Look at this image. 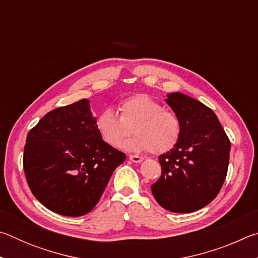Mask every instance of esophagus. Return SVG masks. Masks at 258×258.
Returning <instances> with one entry per match:
<instances>
[{"label": "esophagus", "mask_w": 258, "mask_h": 258, "mask_svg": "<svg viewBox=\"0 0 258 258\" xmlns=\"http://www.w3.org/2000/svg\"><path fill=\"white\" fill-rule=\"evenodd\" d=\"M130 160H132L133 163H141L143 158L141 156H138V155H130Z\"/></svg>", "instance_id": "1"}]
</instances>
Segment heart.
<instances>
[{
	"mask_svg": "<svg viewBox=\"0 0 258 258\" xmlns=\"http://www.w3.org/2000/svg\"><path fill=\"white\" fill-rule=\"evenodd\" d=\"M120 115L115 109L106 108L95 120L100 137L110 147L119 148L133 132L134 137L125 143L130 151L150 150L164 154L177 145L182 134V121L175 112L166 110L160 102L148 94H135L123 100Z\"/></svg>",
	"mask_w": 258,
	"mask_h": 258,
	"instance_id": "b5f03b06",
	"label": "heart"
}]
</instances>
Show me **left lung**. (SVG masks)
<instances>
[{
    "label": "left lung",
    "mask_w": 258,
    "mask_h": 258,
    "mask_svg": "<svg viewBox=\"0 0 258 258\" xmlns=\"http://www.w3.org/2000/svg\"><path fill=\"white\" fill-rule=\"evenodd\" d=\"M166 102L182 121L177 145L159 156L161 175L151 191L161 207L192 213L213 202L228 174L231 142L211 108L182 93Z\"/></svg>",
    "instance_id": "obj_1"
}]
</instances>
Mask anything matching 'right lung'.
Wrapping results in <instances>:
<instances>
[{
    "mask_svg": "<svg viewBox=\"0 0 258 258\" xmlns=\"http://www.w3.org/2000/svg\"><path fill=\"white\" fill-rule=\"evenodd\" d=\"M126 158L100 137L89 100L47 112L29 131L24 172L47 209L77 217L92 211L117 166Z\"/></svg>",
    "mask_w": 258,
    "mask_h": 258,
    "instance_id": "right-lung-1",
    "label": "right lung"
}]
</instances>
